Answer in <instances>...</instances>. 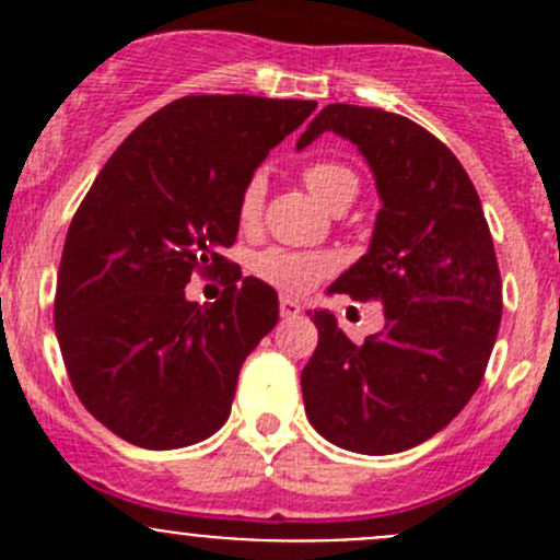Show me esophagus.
Instances as JSON below:
<instances>
[{"label":"esophagus","mask_w":560,"mask_h":560,"mask_svg":"<svg viewBox=\"0 0 560 560\" xmlns=\"http://www.w3.org/2000/svg\"><path fill=\"white\" fill-rule=\"evenodd\" d=\"M279 314H281V316H287V319H290V316H298V314H301V306H298V303L292 301V298H284V295H281V298H279Z\"/></svg>","instance_id":"1"}]
</instances>
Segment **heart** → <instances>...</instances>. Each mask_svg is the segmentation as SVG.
<instances>
[{
  "label": "heart",
  "mask_w": 560,
  "mask_h": 560,
  "mask_svg": "<svg viewBox=\"0 0 560 560\" xmlns=\"http://www.w3.org/2000/svg\"><path fill=\"white\" fill-rule=\"evenodd\" d=\"M303 180L308 189L319 197L325 206H338L347 197L358 195V175L349 171L341 162H312L303 171ZM265 175L254 173L246 180L244 191L238 197V222L244 228L257 224L259 213H262L265 202ZM336 268V259L330 254H314V252H295V248L270 246L259 252L252 259V270L268 284L279 287L284 292H301L312 287L316 279L327 276Z\"/></svg>",
  "instance_id": "1"
}]
</instances>
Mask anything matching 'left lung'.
Wrapping results in <instances>:
<instances>
[{
	"instance_id": "1",
	"label": "left lung",
	"mask_w": 560,
	"mask_h": 560,
	"mask_svg": "<svg viewBox=\"0 0 560 560\" xmlns=\"http://www.w3.org/2000/svg\"><path fill=\"white\" fill-rule=\"evenodd\" d=\"M352 140L376 178L382 208L369 254L330 292L382 301L385 327L349 341L336 316L301 374L308 422L343 450L393 455L460 415L482 382L501 325V273L482 202L457 156L398 113L322 107L298 140Z\"/></svg>"
}]
</instances>
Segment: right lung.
<instances>
[{
	"instance_id": "obj_1",
	"label": "right lung",
	"mask_w": 560,
	"mask_h": 560,
	"mask_svg": "<svg viewBox=\"0 0 560 560\" xmlns=\"http://www.w3.org/2000/svg\"><path fill=\"white\" fill-rule=\"evenodd\" d=\"M314 100L191 94L145 118L67 230L54 325L81 404L124 442L175 450L228 422L241 365L279 322L265 281L230 276L217 303L191 273L230 270L238 197Z\"/></svg>"
}]
</instances>
